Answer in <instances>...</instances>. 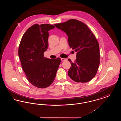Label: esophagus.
Instances as JSON below:
<instances>
[{"label": "esophagus", "instance_id": "obj_1", "mask_svg": "<svg viewBox=\"0 0 121 121\" xmlns=\"http://www.w3.org/2000/svg\"><path fill=\"white\" fill-rule=\"evenodd\" d=\"M61 61H62V62H64V61H67V60H68L67 59H66V58H61Z\"/></svg>", "mask_w": 121, "mask_h": 121}]
</instances>
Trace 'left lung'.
Instances as JSON below:
<instances>
[{
	"mask_svg": "<svg viewBox=\"0 0 121 121\" xmlns=\"http://www.w3.org/2000/svg\"><path fill=\"white\" fill-rule=\"evenodd\" d=\"M54 25L68 35L70 47L77 52L74 63L68 59L71 64L69 77L78 82L91 80L97 73L100 57L99 43L94 35L85 23L77 19Z\"/></svg>",
	"mask_w": 121,
	"mask_h": 121,
	"instance_id": "left-lung-1",
	"label": "left lung"
}]
</instances>
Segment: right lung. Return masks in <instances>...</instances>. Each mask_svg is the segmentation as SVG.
<instances>
[{"mask_svg":"<svg viewBox=\"0 0 121 121\" xmlns=\"http://www.w3.org/2000/svg\"><path fill=\"white\" fill-rule=\"evenodd\" d=\"M54 28L48 24H34L23 34L19 45L18 54L23 70L29 82L38 88L52 84L61 62L60 58L44 57L48 46V31Z\"/></svg>","mask_w":121,"mask_h":121,"instance_id":"right-lung-1","label":"right lung"}]
</instances>
